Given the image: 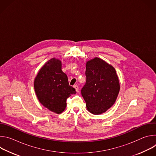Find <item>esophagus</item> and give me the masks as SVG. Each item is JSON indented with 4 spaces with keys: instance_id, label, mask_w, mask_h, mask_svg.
<instances>
[{
    "instance_id": "34e87169",
    "label": "esophagus",
    "mask_w": 156,
    "mask_h": 156,
    "mask_svg": "<svg viewBox=\"0 0 156 156\" xmlns=\"http://www.w3.org/2000/svg\"><path fill=\"white\" fill-rule=\"evenodd\" d=\"M73 87H74V88L75 89V90H76V92H78L79 91V87H78V85H74L73 86Z\"/></svg>"
}]
</instances>
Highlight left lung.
<instances>
[{
	"label": "left lung",
	"mask_w": 156,
	"mask_h": 156,
	"mask_svg": "<svg viewBox=\"0 0 156 156\" xmlns=\"http://www.w3.org/2000/svg\"><path fill=\"white\" fill-rule=\"evenodd\" d=\"M86 81L81 89L89 112L102 114L115 103L120 84L115 69L104 60L96 57L86 63Z\"/></svg>",
	"instance_id": "1"
}]
</instances>
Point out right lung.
Returning <instances> with one entry per match:
<instances>
[{"label": "right lung", "instance_id": "1", "mask_svg": "<svg viewBox=\"0 0 156 156\" xmlns=\"http://www.w3.org/2000/svg\"><path fill=\"white\" fill-rule=\"evenodd\" d=\"M34 86L39 102L56 114L63 112L66 99L76 93L75 89L69 85L67 76L62 70L61 61L54 58L41 69Z\"/></svg>", "mask_w": 156, "mask_h": 156}]
</instances>
